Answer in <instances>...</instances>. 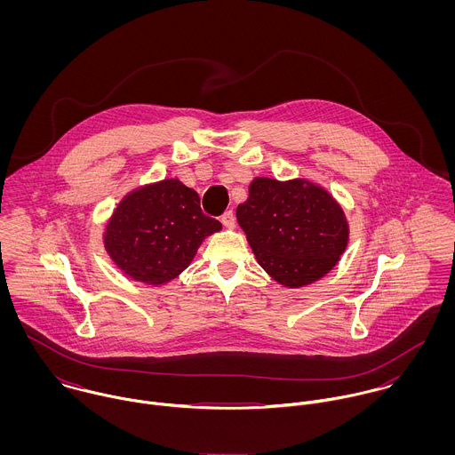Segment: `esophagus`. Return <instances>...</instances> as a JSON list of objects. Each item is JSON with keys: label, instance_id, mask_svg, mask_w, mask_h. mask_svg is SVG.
<instances>
[{"label": "esophagus", "instance_id": "esophagus-1", "mask_svg": "<svg viewBox=\"0 0 455 455\" xmlns=\"http://www.w3.org/2000/svg\"><path fill=\"white\" fill-rule=\"evenodd\" d=\"M222 224H224V228H228V229H233L235 228V224H236V219H235V213H233V210H228V212H224V215H222Z\"/></svg>", "mask_w": 455, "mask_h": 455}]
</instances>
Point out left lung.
Listing matches in <instances>:
<instances>
[{
    "mask_svg": "<svg viewBox=\"0 0 455 455\" xmlns=\"http://www.w3.org/2000/svg\"><path fill=\"white\" fill-rule=\"evenodd\" d=\"M236 219L260 267L285 287L323 278L348 242L341 206L325 189L301 179H254Z\"/></svg>",
    "mask_w": 455,
    "mask_h": 455,
    "instance_id": "1",
    "label": "left lung"
}]
</instances>
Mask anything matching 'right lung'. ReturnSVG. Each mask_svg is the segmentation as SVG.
Instances as JSON below:
<instances>
[{
    "mask_svg": "<svg viewBox=\"0 0 455 455\" xmlns=\"http://www.w3.org/2000/svg\"><path fill=\"white\" fill-rule=\"evenodd\" d=\"M222 229L201 212L199 196L179 179L132 191L116 208L105 249L132 280L161 285L180 275L206 236Z\"/></svg>",
    "mask_w": 455,
    "mask_h": 455,
    "instance_id": "obj_1",
    "label": "right lung"
}]
</instances>
